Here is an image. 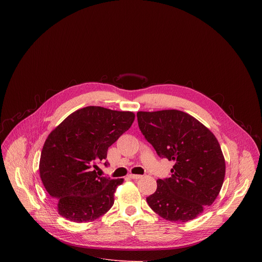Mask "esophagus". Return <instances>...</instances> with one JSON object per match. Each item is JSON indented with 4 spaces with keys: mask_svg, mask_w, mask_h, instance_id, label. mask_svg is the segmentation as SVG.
Returning a JSON list of instances; mask_svg holds the SVG:
<instances>
[{
    "mask_svg": "<svg viewBox=\"0 0 262 262\" xmlns=\"http://www.w3.org/2000/svg\"><path fill=\"white\" fill-rule=\"evenodd\" d=\"M129 177L132 179H140L142 177V175H138V174H129Z\"/></svg>",
    "mask_w": 262,
    "mask_h": 262,
    "instance_id": "obj_1",
    "label": "esophagus"
}]
</instances>
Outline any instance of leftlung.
I'll return each instance as SVG.
<instances>
[{
    "instance_id": "8db88e82",
    "label": "left lung",
    "mask_w": 262,
    "mask_h": 262,
    "mask_svg": "<svg viewBox=\"0 0 262 262\" xmlns=\"http://www.w3.org/2000/svg\"><path fill=\"white\" fill-rule=\"evenodd\" d=\"M138 123L160 158L174 162L171 176L157 180V191L146 198L150 208L171 222H188L217 197L226 165L214 135L185 112H138Z\"/></svg>"
}]
</instances>
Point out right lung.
<instances>
[{
	"mask_svg": "<svg viewBox=\"0 0 262 262\" xmlns=\"http://www.w3.org/2000/svg\"><path fill=\"white\" fill-rule=\"evenodd\" d=\"M134 120L133 112L91 105L73 112L51 132L41 151L39 174L60 215L85 223L113 206L123 178L101 177L94 169Z\"/></svg>",
	"mask_w": 262,
	"mask_h": 262,
	"instance_id": "obj_1",
	"label": "right lung"
}]
</instances>
